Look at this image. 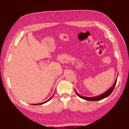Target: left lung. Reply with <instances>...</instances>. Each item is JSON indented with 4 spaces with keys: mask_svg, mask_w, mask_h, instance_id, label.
<instances>
[{
    "mask_svg": "<svg viewBox=\"0 0 129 129\" xmlns=\"http://www.w3.org/2000/svg\"><path fill=\"white\" fill-rule=\"evenodd\" d=\"M117 78L116 79V80L115 81V82L114 83V84L113 85V86L111 87L110 88H109L108 90L106 91L105 92H104V93H102V94H100L99 95L95 96V97H84V96H81L80 94H78L77 91H76V90H75V92L76 94H77L78 97H80V98H81V99H84V100H88V101H99V100H101L102 99H105V98L108 97L109 95H110V94L113 92V90H114V87L115 86V84H116V83H117Z\"/></svg>",
    "mask_w": 129,
    "mask_h": 129,
    "instance_id": "obj_1",
    "label": "left lung"
}]
</instances>
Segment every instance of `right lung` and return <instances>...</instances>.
I'll return each instance as SVG.
<instances>
[{"instance_id": "1", "label": "right lung", "mask_w": 129, "mask_h": 129, "mask_svg": "<svg viewBox=\"0 0 129 129\" xmlns=\"http://www.w3.org/2000/svg\"><path fill=\"white\" fill-rule=\"evenodd\" d=\"M53 95L52 96V97L50 98V99H49V100H48L47 101H45V102H42V103H40V104H32V105H42V104H45V103H46V102H47L48 101H50V100H51V99H52V97H53Z\"/></svg>"}]
</instances>
